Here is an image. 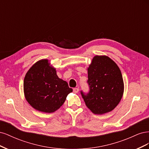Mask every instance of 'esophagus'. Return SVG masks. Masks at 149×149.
Returning <instances> with one entry per match:
<instances>
[{"label": "esophagus", "mask_w": 149, "mask_h": 149, "mask_svg": "<svg viewBox=\"0 0 149 149\" xmlns=\"http://www.w3.org/2000/svg\"><path fill=\"white\" fill-rule=\"evenodd\" d=\"M79 91V88H75L73 89V93H78Z\"/></svg>", "instance_id": "esophagus-1"}]
</instances>
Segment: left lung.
Masks as SVG:
<instances>
[{
	"mask_svg": "<svg viewBox=\"0 0 149 149\" xmlns=\"http://www.w3.org/2000/svg\"><path fill=\"white\" fill-rule=\"evenodd\" d=\"M89 91L81 94L86 105L95 114L113 110L121 100L124 82L120 70L107 56L96 55L88 68Z\"/></svg>",
	"mask_w": 149,
	"mask_h": 149,
	"instance_id": "left-lung-1",
	"label": "left lung"
}]
</instances>
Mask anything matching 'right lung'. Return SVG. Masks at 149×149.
Masks as SVG:
<instances>
[{
  "label": "right lung",
  "instance_id": "obj_1",
  "mask_svg": "<svg viewBox=\"0 0 149 149\" xmlns=\"http://www.w3.org/2000/svg\"><path fill=\"white\" fill-rule=\"evenodd\" d=\"M26 100L36 110L51 113L63 104L73 91L65 81L58 78L48 60H41L31 66L24 81Z\"/></svg>",
  "mask_w": 149,
  "mask_h": 149
}]
</instances>
